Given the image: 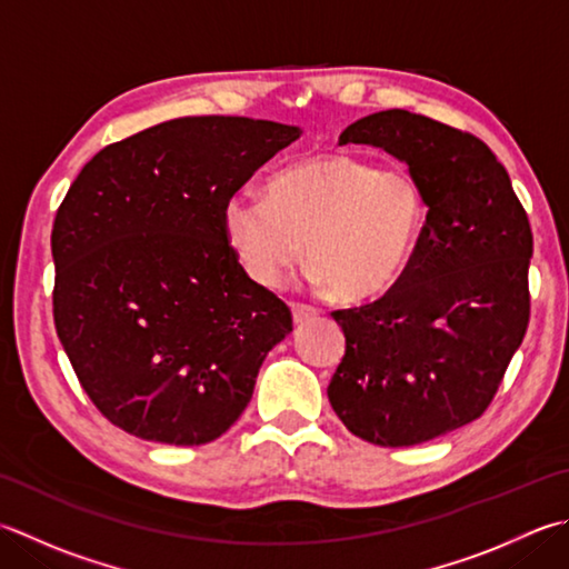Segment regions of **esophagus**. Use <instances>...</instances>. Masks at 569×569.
Wrapping results in <instances>:
<instances>
[{"instance_id":"esophagus-1","label":"esophagus","mask_w":569,"mask_h":569,"mask_svg":"<svg viewBox=\"0 0 569 569\" xmlns=\"http://www.w3.org/2000/svg\"><path fill=\"white\" fill-rule=\"evenodd\" d=\"M291 310H293L296 326H303V322H310V320L318 318V310L310 308V306H303V303H293Z\"/></svg>"}]
</instances>
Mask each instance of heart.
I'll return each instance as SVG.
<instances>
[{
    "instance_id": "b5f03b06",
    "label": "heart",
    "mask_w": 569,
    "mask_h": 569,
    "mask_svg": "<svg viewBox=\"0 0 569 569\" xmlns=\"http://www.w3.org/2000/svg\"><path fill=\"white\" fill-rule=\"evenodd\" d=\"M427 221L419 180L402 164L326 152L278 172L269 197L233 194L224 227L251 281L273 288L303 253L340 300L389 291L407 271Z\"/></svg>"
}]
</instances>
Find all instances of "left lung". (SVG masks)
<instances>
[{"label": "left lung", "mask_w": 569, "mask_h": 569, "mask_svg": "<svg viewBox=\"0 0 569 569\" xmlns=\"http://www.w3.org/2000/svg\"><path fill=\"white\" fill-rule=\"evenodd\" d=\"M409 164L427 221L407 271L372 303L336 310L345 358L328 399L355 437L415 447L471 425L526 338L532 231L483 140L409 110L342 130Z\"/></svg>", "instance_id": "1"}]
</instances>
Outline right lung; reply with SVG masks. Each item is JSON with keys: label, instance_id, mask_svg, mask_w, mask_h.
Wrapping results in <instances>:
<instances>
[{"label": "right lung", "instance_id": "add662e5", "mask_svg": "<svg viewBox=\"0 0 569 569\" xmlns=\"http://www.w3.org/2000/svg\"><path fill=\"white\" fill-rule=\"evenodd\" d=\"M298 138L273 120L177 118L108 144L78 172L51 231L53 322L110 425L199 447L251 402L293 318L241 269L224 209Z\"/></svg>", "mask_w": 569, "mask_h": 569}]
</instances>
